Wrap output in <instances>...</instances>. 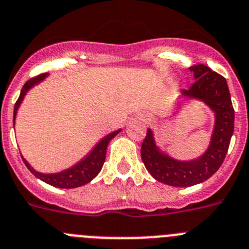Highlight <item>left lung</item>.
<instances>
[{"label":"left lung","mask_w":249,"mask_h":249,"mask_svg":"<svg viewBox=\"0 0 249 249\" xmlns=\"http://www.w3.org/2000/svg\"><path fill=\"white\" fill-rule=\"evenodd\" d=\"M190 71L196 80L182 95L205 102L216 116L207 151L196 160H175L159 150L150 129L141 145V159L152 178L174 187H189L211 178L225 160L234 130V110L225 78L205 64L190 67Z\"/></svg>","instance_id":"8db88e82"}]
</instances>
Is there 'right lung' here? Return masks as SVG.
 <instances>
[{
	"label": "right lung",
	"mask_w": 249,
	"mask_h": 249,
	"mask_svg": "<svg viewBox=\"0 0 249 249\" xmlns=\"http://www.w3.org/2000/svg\"><path fill=\"white\" fill-rule=\"evenodd\" d=\"M47 73L43 74H39L35 78H31L30 80H27L24 83L23 88H22L21 94H19V98L17 99L15 104V110H13V126H15V120H16V114L18 110L19 105H21L22 100H23L24 95L33 86L38 84L39 82L44 79L47 77ZM120 130H116L114 133H110L109 135H107L105 138H103L102 140L97 144V146L91 150V152H89L87 158L83 159L82 161L71 166V169L64 170L62 172H58V174H41V172L36 171L33 167H31V165L24 160L23 162L27 166V169L30 170L36 178H38L39 180H42L43 182L48 183L51 186H54V187H59V189H74V187H79V186L86 185V183L90 182L95 176L100 172L103 165H104L105 161V155H107V147H108L109 141L116 135L119 134Z\"/></svg>",
	"instance_id": "obj_1"
}]
</instances>
